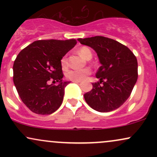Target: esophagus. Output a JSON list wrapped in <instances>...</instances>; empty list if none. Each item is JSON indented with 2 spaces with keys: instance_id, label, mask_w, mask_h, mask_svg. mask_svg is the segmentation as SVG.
<instances>
[{
  "instance_id": "obj_1",
  "label": "esophagus",
  "mask_w": 157,
  "mask_h": 157,
  "mask_svg": "<svg viewBox=\"0 0 157 157\" xmlns=\"http://www.w3.org/2000/svg\"><path fill=\"white\" fill-rule=\"evenodd\" d=\"M73 82H77V83H79V82H81V81H76V80H73Z\"/></svg>"
}]
</instances>
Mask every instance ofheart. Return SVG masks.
<instances>
[{
  "label": "heart",
  "mask_w": 157,
  "mask_h": 157,
  "mask_svg": "<svg viewBox=\"0 0 157 157\" xmlns=\"http://www.w3.org/2000/svg\"><path fill=\"white\" fill-rule=\"evenodd\" d=\"M77 52L80 55L83 57L86 60H91L92 57V52L89 48L86 47V46H82L77 50ZM61 65H62L63 68H66L68 66V61L67 57L64 56L62 57L60 60ZM91 71L89 68H80V69H72L68 71L66 73V76L68 79L71 80H76L80 81L84 80L86 77L91 75Z\"/></svg>",
  "instance_id": "heart-1"
}]
</instances>
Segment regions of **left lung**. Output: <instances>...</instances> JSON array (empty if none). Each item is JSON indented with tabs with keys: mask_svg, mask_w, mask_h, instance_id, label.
<instances>
[{
	"mask_svg": "<svg viewBox=\"0 0 157 157\" xmlns=\"http://www.w3.org/2000/svg\"><path fill=\"white\" fill-rule=\"evenodd\" d=\"M81 44L96 51L102 66L93 82V89L84 94L90 107L100 112H109L118 109L130 97L138 78L136 56L125 45L102 37L79 38Z\"/></svg>",
	"mask_w": 157,
	"mask_h": 157,
	"instance_id": "8db88e82",
	"label": "left lung"
}]
</instances>
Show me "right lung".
Returning <instances> with one entry per match:
<instances>
[{
	"mask_svg": "<svg viewBox=\"0 0 157 157\" xmlns=\"http://www.w3.org/2000/svg\"><path fill=\"white\" fill-rule=\"evenodd\" d=\"M77 44V40H40L21 50L13 65V81L21 100L37 114H51L60 108L64 88L61 59ZM50 80L60 82L48 85Z\"/></svg>",
	"mask_w": 157,
	"mask_h": 157,
	"instance_id": "obj_1",
	"label": "right lung"
}]
</instances>
